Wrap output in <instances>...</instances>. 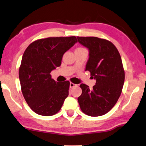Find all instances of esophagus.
I'll return each instance as SVG.
<instances>
[{"instance_id":"1","label":"esophagus","mask_w":146,"mask_h":146,"mask_svg":"<svg viewBox=\"0 0 146 146\" xmlns=\"http://www.w3.org/2000/svg\"><path fill=\"white\" fill-rule=\"evenodd\" d=\"M77 85H75V84H74L73 83H70V85H69V87H70V88H72L73 87H75V86H76Z\"/></svg>"}]
</instances>
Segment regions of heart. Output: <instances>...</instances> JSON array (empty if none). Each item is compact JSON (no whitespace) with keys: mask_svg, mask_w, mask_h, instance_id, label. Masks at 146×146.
Here are the masks:
<instances>
[{"mask_svg":"<svg viewBox=\"0 0 146 146\" xmlns=\"http://www.w3.org/2000/svg\"><path fill=\"white\" fill-rule=\"evenodd\" d=\"M83 49H84V48H78L76 49L75 50H83Z\"/></svg>","mask_w":146,"mask_h":146,"instance_id":"1","label":"heart"}]
</instances>
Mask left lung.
<instances>
[{"label":"left lung","instance_id":"8db88e82","mask_svg":"<svg viewBox=\"0 0 146 146\" xmlns=\"http://www.w3.org/2000/svg\"><path fill=\"white\" fill-rule=\"evenodd\" d=\"M77 38L80 44L89 49L85 71H90L96 80L92 90L85 84H81L82 94L78 97V102L88 116H102L113 108L122 93L125 78L122 59L110 41L96 37Z\"/></svg>","mask_w":146,"mask_h":146}]
</instances>
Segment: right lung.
Wrapping results in <instances>:
<instances>
[{"instance_id": "1", "label": "right lung", "mask_w": 146, "mask_h": 146, "mask_svg": "<svg viewBox=\"0 0 146 146\" xmlns=\"http://www.w3.org/2000/svg\"><path fill=\"white\" fill-rule=\"evenodd\" d=\"M77 42L75 36L40 39L24 52L19 69L20 85L26 102L36 114L57 113L68 96L69 81H55L50 73L60 66L63 54Z\"/></svg>"}]
</instances>
